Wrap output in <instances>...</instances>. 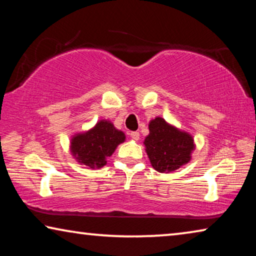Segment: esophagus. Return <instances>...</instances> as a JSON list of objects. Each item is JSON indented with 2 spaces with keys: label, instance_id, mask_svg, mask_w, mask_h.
Listing matches in <instances>:
<instances>
[{
  "label": "esophagus",
  "instance_id": "esophagus-1",
  "mask_svg": "<svg viewBox=\"0 0 256 256\" xmlns=\"http://www.w3.org/2000/svg\"><path fill=\"white\" fill-rule=\"evenodd\" d=\"M130 136H131L133 140H138V138H140V133H138V132H131Z\"/></svg>",
  "mask_w": 256,
  "mask_h": 256
}]
</instances>
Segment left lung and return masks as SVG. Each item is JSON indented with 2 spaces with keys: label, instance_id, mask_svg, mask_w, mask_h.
I'll use <instances>...</instances> for the list:
<instances>
[{
  "label": "left lung",
  "instance_id": "8db88e82",
  "mask_svg": "<svg viewBox=\"0 0 256 256\" xmlns=\"http://www.w3.org/2000/svg\"><path fill=\"white\" fill-rule=\"evenodd\" d=\"M144 144L151 166L166 174L190 162L196 149L194 138L190 133L167 123L162 118L150 120L149 134Z\"/></svg>",
  "mask_w": 256,
  "mask_h": 256
}]
</instances>
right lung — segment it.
Listing matches in <instances>:
<instances>
[{
  "label": "right lung",
  "instance_id": "1",
  "mask_svg": "<svg viewBox=\"0 0 256 256\" xmlns=\"http://www.w3.org/2000/svg\"><path fill=\"white\" fill-rule=\"evenodd\" d=\"M125 141L124 132L110 120H100L92 128L76 133L70 141V151L78 162L92 170H99L107 164L118 146Z\"/></svg>",
  "mask_w": 256,
  "mask_h": 256
}]
</instances>
